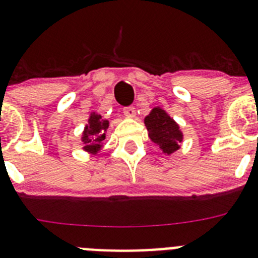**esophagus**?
Returning <instances> with one entry per match:
<instances>
[{"instance_id":"1","label":"esophagus","mask_w":258,"mask_h":258,"mask_svg":"<svg viewBox=\"0 0 258 258\" xmlns=\"http://www.w3.org/2000/svg\"><path fill=\"white\" fill-rule=\"evenodd\" d=\"M124 113L127 117H134V116H136V108H134L133 106L124 107Z\"/></svg>"}]
</instances>
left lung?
Here are the masks:
<instances>
[{
    "instance_id": "8db88e82",
    "label": "left lung",
    "mask_w": 258,
    "mask_h": 258,
    "mask_svg": "<svg viewBox=\"0 0 258 258\" xmlns=\"http://www.w3.org/2000/svg\"><path fill=\"white\" fill-rule=\"evenodd\" d=\"M145 124L152 142L160 146L165 154L169 155L179 149L182 132L174 120L160 107H155L150 115L146 116Z\"/></svg>"
}]
</instances>
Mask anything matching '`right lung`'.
<instances>
[{"mask_svg":"<svg viewBox=\"0 0 258 258\" xmlns=\"http://www.w3.org/2000/svg\"><path fill=\"white\" fill-rule=\"evenodd\" d=\"M107 129H108V121L103 120L101 115L93 113L84 132L83 142L86 145L84 149L86 151L97 152L102 147V142L106 138Z\"/></svg>","mask_w":258,"mask_h":258,"instance_id":"obj_1","label":"right lung"}]
</instances>
